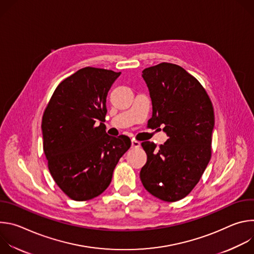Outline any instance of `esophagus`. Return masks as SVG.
Wrapping results in <instances>:
<instances>
[{
	"label": "esophagus",
	"mask_w": 254,
	"mask_h": 254,
	"mask_svg": "<svg viewBox=\"0 0 254 254\" xmlns=\"http://www.w3.org/2000/svg\"><path fill=\"white\" fill-rule=\"evenodd\" d=\"M140 147V142L137 140L132 139L131 140V148H139Z\"/></svg>",
	"instance_id": "esophagus-1"
}]
</instances>
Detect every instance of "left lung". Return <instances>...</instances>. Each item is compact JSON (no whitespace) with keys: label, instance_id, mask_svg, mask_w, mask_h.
<instances>
[{"label":"left lung","instance_id":"obj_1","mask_svg":"<svg viewBox=\"0 0 254 254\" xmlns=\"http://www.w3.org/2000/svg\"><path fill=\"white\" fill-rule=\"evenodd\" d=\"M153 105L151 127L167 133L157 148L142 141L148 159L139 173L153 196L167 202L186 197L197 185L210 159L214 111L201 83L179 65L163 62L142 70Z\"/></svg>","mask_w":254,"mask_h":254}]
</instances>
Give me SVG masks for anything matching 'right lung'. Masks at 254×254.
<instances>
[{
	"label": "right lung",
	"instance_id": "obj_1",
	"mask_svg": "<svg viewBox=\"0 0 254 254\" xmlns=\"http://www.w3.org/2000/svg\"><path fill=\"white\" fill-rule=\"evenodd\" d=\"M121 72L84 67L55 89L42 118L43 150L50 174L72 200L100 195L123 155L130 148L127 135L105 131L106 96Z\"/></svg>",
	"mask_w": 254,
	"mask_h": 254
}]
</instances>
